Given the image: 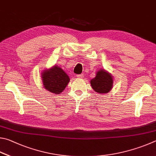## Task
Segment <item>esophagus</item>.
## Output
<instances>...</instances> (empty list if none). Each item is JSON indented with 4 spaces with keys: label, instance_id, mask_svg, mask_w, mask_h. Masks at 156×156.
<instances>
[{
    "label": "esophagus",
    "instance_id": "1",
    "mask_svg": "<svg viewBox=\"0 0 156 156\" xmlns=\"http://www.w3.org/2000/svg\"><path fill=\"white\" fill-rule=\"evenodd\" d=\"M83 76V75H76V77L77 78H82Z\"/></svg>",
    "mask_w": 156,
    "mask_h": 156
}]
</instances>
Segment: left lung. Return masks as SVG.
I'll return each mask as SVG.
<instances>
[{"mask_svg":"<svg viewBox=\"0 0 156 156\" xmlns=\"http://www.w3.org/2000/svg\"><path fill=\"white\" fill-rule=\"evenodd\" d=\"M113 77L110 73L104 69L97 71L96 76L90 81L92 88L99 94H106L112 89Z\"/></svg>","mask_w":156,"mask_h":156,"instance_id":"1","label":"left lung"}]
</instances>
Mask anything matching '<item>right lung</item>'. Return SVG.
Here are the masks:
<instances>
[{"instance_id":"1","label":"right lung","mask_w":156,"mask_h":156,"mask_svg":"<svg viewBox=\"0 0 156 156\" xmlns=\"http://www.w3.org/2000/svg\"><path fill=\"white\" fill-rule=\"evenodd\" d=\"M42 80L44 88L55 94L61 93L70 81L67 74L56 65L43 71Z\"/></svg>"}]
</instances>
